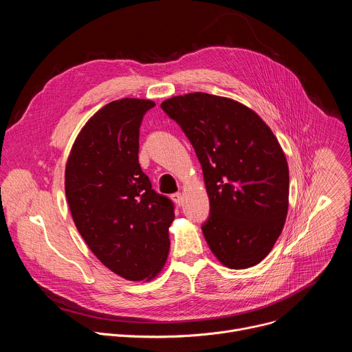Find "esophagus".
Masks as SVG:
<instances>
[{
  "label": "esophagus",
  "mask_w": 352,
  "mask_h": 352,
  "mask_svg": "<svg viewBox=\"0 0 352 352\" xmlns=\"http://www.w3.org/2000/svg\"><path fill=\"white\" fill-rule=\"evenodd\" d=\"M171 197H173L174 204H175L177 206H181V205H182V200H184V197H182V193H174Z\"/></svg>",
  "instance_id": "34e87169"
}]
</instances>
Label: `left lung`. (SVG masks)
<instances>
[{
    "label": "left lung",
    "instance_id": "obj_1",
    "mask_svg": "<svg viewBox=\"0 0 352 352\" xmlns=\"http://www.w3.org/2000/svg\"><path fill=\"white\" fill-rule=\"evenodd\" d=\"M162 109L202 164L210 200L202 231L213 255L236 270L261 263L288 213L289 173L277 138L254 110L228 97L188 93L164 100Z\"/></svg>",
    "mask_w": 352,
    "mask_h": 352
}]
</instances>
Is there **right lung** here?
I'll return each instance as SVG.
<instances>
[{"label":"right lung","mask_w":352,"mask_h":352,"mask_svg":"<svg viewBox=\"0 0 352 352\" xmlns=\"http://www.w3.org/2000/svg\"><path fill=\"white\" fill-rule=\"evenodd\" d=\"M156 106L121 98L100 109L78 133L65 166L74 223L93 255L129 281L153 280L166 265L171 200L152 189L139 166V126Z\"/></svg>","instance_id":"obj_1"}]
</instances>
